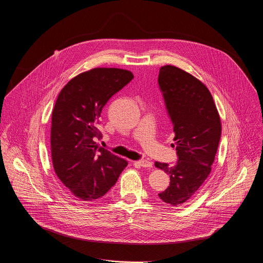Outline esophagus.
<instances>
[{
    "mask_svg": "<svg viewBox=\"0 0 263 263\" xmlns=\"http://www.w3.org/2000/svg\"><path fill=\"white\" fill-rule=\"evenodd\" d=\"M137 163H138L141 167H143V168H151V167L153 166L152 162H149V161H147V160H140V161H138Z\"/></svg>",
    "mask_w": 263,
    "mask_h": 263,
    "instance_id": "1",
    "label": "esophagus"
}]
</instances>
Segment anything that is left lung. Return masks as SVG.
I'll list each match as a JSON object with an SVG mask.
<instances>
[{
  "label": "left lung",
  "mask_w": 263,
  "mask_h": 263,
  "mask_svg": "<svg viewBox=\"0 0 263 263\" xmlns=\"http://www.w3.org/2000/svg\"><path fill=\"white\" fill-rule=\"evenodd\" d=\"M158 83L173 125L178 161L156 162L170 177L160 199L172 206L189 200L208 179L221 137V120L208 87L190 73L166 65L160 68Z\"/></svg>",
  "instance_id": "1"
}]
</instances>
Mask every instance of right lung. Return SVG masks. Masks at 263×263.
I'll use <instances>...</instances> for the list:
<instances>
[{
	"label": "right lung",
	"mask_w": 263,
	"mask_h": 263,
	"mask_svg": "<svg viewBox=\"0 0 263 263\" xmlns=\"http://www.w3.org/2000/svg\"><path fill=\"white\" fill-rule=\"evenodd\" d=\"M119 68H94L72 78L55 101L50 131L54 172L70 193L93 201L117 183L128 162L98 147L99 118L107 101L133 79Z\"/></svg>",
	"instance_id": "add662e5"
}]
</instances>
